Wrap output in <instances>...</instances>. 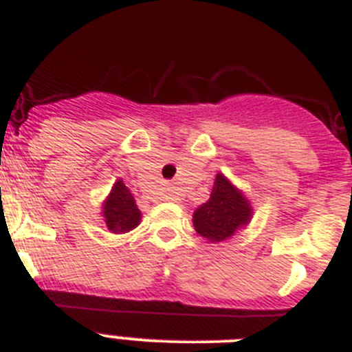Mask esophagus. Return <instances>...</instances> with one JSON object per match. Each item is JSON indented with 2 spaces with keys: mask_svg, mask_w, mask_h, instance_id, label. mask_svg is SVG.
<instances>
[{
  "mask_svg": "<svg viewBox=\"0 0 352 352\" xmlns=\"http://www.w3.org/2000/svg\"><path fill=\"white\" fill-rule=\"evenodd\" d=\"M167 199H170V194H169V197H167Z\"/></svg>",
  "mask_w": 352,
  "mask_h": 352,
  "instance_id": "34e87169",
  "label": "esophagus"
}]
</instances>
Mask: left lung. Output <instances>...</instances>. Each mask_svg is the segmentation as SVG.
Returning <instances> with one entry per match:
<instances>
[{"label":"left lung","mask_w":352,"mask_h":352,"mask_svg":"<svg viewBox=\"0 0 352 352\" xmlns=\"http://www.w3.org/2000/svg\"><path fill=\"white\" fill-rule=\"evenodd\" d=\"M252 208L243 194L229 183L222 174H217L208 203L194 213L195 231L210 241L231 238L238 227L250 222Z\"/></svg>","instance_id":"obj_1"}]
</instances>
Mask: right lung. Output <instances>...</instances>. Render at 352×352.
Instances as JSON below:
<instances>
[{
  "label": "right lung",
  "instance_id": "right-lung-1",
  "mask_svg": "<svg viewBox=\"0 0 352 352\" xmlns=\"http://www.w3.org/2000/svg\"><path fill=\"white\" fill-rule=\"evenodd\" d=\"M104 219L109 231L118 234L132 231L141 222V211L133 201V195L121 179L114 183L111 195L104 203Z\"/></svg>",
  "mask_w": 352,
  "mask_h": 352
}]
</instances>
